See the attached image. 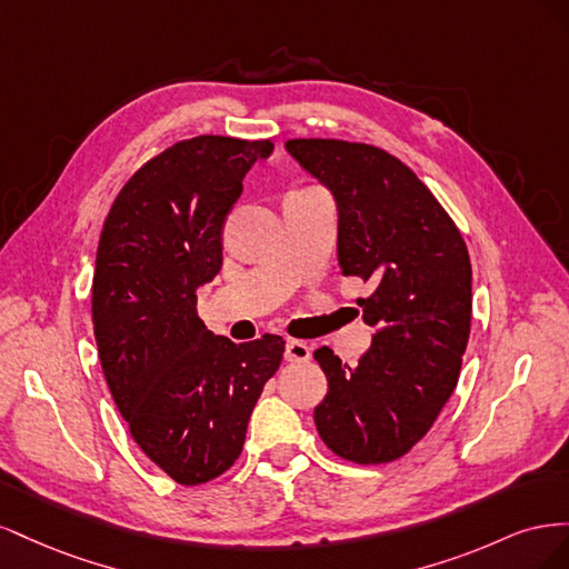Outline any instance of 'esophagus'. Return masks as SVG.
<instances>
[{"label":"esophagus","instance_id":"34e87169","mask_svg":"<svg viewBox=\"0 0 569 569\" xmlns=\"http://www.w3.org/2000/svg\"><path fill=\"white\" fill-rule=\"evenodd\" d=\"M284 358L291 360V363H303V360L311 358V347L301 339H289L287 349H284Z\"/></svg>","mask_w":569,"mask_h":569}]
</instances>
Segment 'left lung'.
<instances>
[{
	"label": "left lung",
	"mask_w": 569,
	"mask_h": 569,
	"mask_svg": "<svg viewBox=\"0 0 569 569\" xmlns=\"http://www.w3.org/2000/svg\"><path fill=\"white\" fill-rule=\"evenodd\" d=\"M287 151L337 199L341 272L370 284L358 299L375 327L358 366L332 349L316 360L327 396L316 427L358 465L406 456L453 393L472 322V266L453 218L389 151L343 140H289Z\"/></svg>",
	"instance_id": "left-lung-1"
}]
</instances>
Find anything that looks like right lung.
<instances>
[{
	"label": "right lung",
	"instance_id": "1",
	"mask_svg": "<svg viewBox=\"0 0 569 569\" xmlns=\"http://www.w3.org/2000/svg\"><path fill=\"white\" fill-rule=\"evenodd\" d=\"M270 140L199 134L149 159L99 234L92 322L109 391L134 443L178 485L232 468L284 339L216 337L197 289L222 266V226Z\"/></svg>",
	"mask_w": 569,
	"mask_h": 569
}]
</instances>
